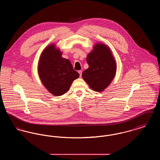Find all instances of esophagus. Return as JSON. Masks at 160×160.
<instances>
[{"label":"esophagus","instance_id":"34e87169","mask_svg":"<svg viewBox=\"0 0 160 160\" xmlns=\"http://www.w3.org/2000/svg\"><path fill=\"white\" fill-rule=\"evenodd\" d=\"M78 73H79V74H80V77H82V71L81 70H80V71H78Z\"/></svg>","mask_w":160,"mask_h":160}]
</instances>
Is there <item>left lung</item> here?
<instances>
[{"label":"left lung","mask_w":160,"mask_h":160,"mask_svg":"<svg viewBox=\"0 0 160 160\" xmlns=\"http://www.w3.org/2000/svg\"><path fill=\"white\" fill-rule=\"evenodd\" d=\"M86 61L89 68L83 72L82 78L93 91H104L113 81L117 69L110 48L102 42L96 43Z\"/></svg>","instance_id":"8db88e82"}]
</instances>
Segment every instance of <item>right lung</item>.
<instances>
[{
  "label": "right lung",
  "mask_w": 160,
  "mask_h": 160,
  "mask_svg": "<svg viewBox=\"0 0 160 160\" xmlns=\"http://www.w3.org/2000/svg\"><path fill=\"white\" fill-rule=\"evenodd\" d=\"M62 54V52L52 43L42 51L38 61V76L42 83L56 97L68 91L73 81L80 76L71 62Z\"/></svg>",
  "instance_id": "1"
}]
</instances>
